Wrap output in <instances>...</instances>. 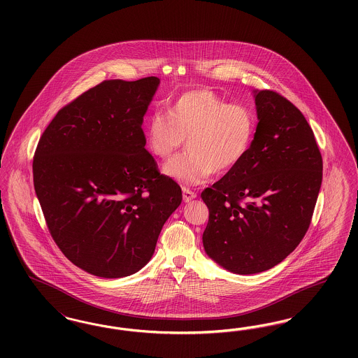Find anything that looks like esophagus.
Listing matches in <instances>:
<instances>
[{"mask_svg":"<svg viewBox=\"0 0 358 358\" xmlns=\"http://www.w3.org/2000/svg\"><path fill=\"white\" fill-rule=\"evenodd\" d=\"M182 197H184V200H185L187 203H190V201L196 197V194H194L192 190H189L187 187H184V194H182Z\"/></svg>","mask_w":358,"mask_h":358,"instance_id":"34e87169","label":"esophagus"}]
</instances>
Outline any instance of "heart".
Returning <instances> with one entry per match:
<instances>
[{
	"label": "heart",
	"instance_id": "heart-1",
	"mask_svg": "<svg viewBox=\"0 0 358 358\" xmlns=\"http://www.w3.org/2000/svg\"><path fill=\"white\" fill-rule=\"evenodd\" d=\"M196 148L219 164H231L240 153L238 139L228 130L215 127L196 141Z\"/></svg>",
	"mask_w": 358,
	"mask_h": 358
}]
</instances>
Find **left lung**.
Returning a JSON list of instances; mask_svg holds the SVG:
<instances>
[{"mask_svg": "<svg viewBox=\"0 0 358 358\" xmlns=\"http://www.w3.org/2000/svg\"><path fill=\"white\" fill-rule=\"evenodd\" d=\"M158 80H104L64 106L38 141L34 182L48 231L85 273L123 278L148 264L181 189L145 149Z\"/></svg>", "mask_w": 358, "mask_h": 358, "instance_id": "obj_1", "label": "left lung"}]
</instances>
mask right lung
Returning <instances> with one entry per match:
<instances>
[{
    "mask_svg": "<svg viewBox=\"0 0 358 358\" xmlns=\"http://www.w3.org/2000/svg\"><path fill=\"white\" fill-rule=\"evenodd\" d=\"M254 141L206 187L205 252L235 273L273 268L296 248L322 182V155L303 114L271 90L255 91Z\"/></svg>",
    "mask_w": 358,
    "mask_h": 358,
    "instance_id": "right-lung-1",
    "label": "right lung"
}]
</instances>
